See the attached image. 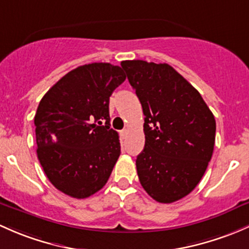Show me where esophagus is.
Segmentation results:
<instances>
[{"mask_svg": "<svg viewBox=\"0 0 249 249\" xmlns=\"http://www.w3.org/2000/svg\"><path fill=\"white\" fill-rule=\"evenodd\" d=\"M127 132H129V131H127V129H124V130H122V131H120V135H122L123 138H125V137H126Z\"/></svg>", "mask_w": 249, "mask_h": 249, "instance_id": "obj_1", "label": "esophagus"}]
</instances>
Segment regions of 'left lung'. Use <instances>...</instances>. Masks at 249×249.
<instances>
[{
	"instance_id": "obj_1",
	"label": "left lung",
	"mask_w": 249,
	"mask_h": 249,
	"mask_svg": "<svg viewBox=\"0 0 249 249\" xmlns=\"http://www.w3.org/2000/svg\"><path fill=\"white\" fill-rule=\"evenodd\" d=\"M144 113L145 145L136 167L145 192L173 203L192 192L213 153L216 120L199 91L166 63H120Z\"/></svg>"
}]
</instances>
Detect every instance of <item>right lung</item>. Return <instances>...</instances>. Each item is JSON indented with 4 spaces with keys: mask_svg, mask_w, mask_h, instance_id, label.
I'll return each mask as SVG.
<instances>
[{
    "mask_svg": "<svg viewBox=\"0 0 249 249\" xmlns=\"http://www.w3.org/2000/svg\"><path fill=\"white\" fill-rule=\"evenodd\" d=\"M125 78L118 65H81L39 103L36 155L50 182L70 197L83 199L101 190L119 158V136L109 127L108 105Z\"/></svg>",
    "mask_w": 249,
    "mask_h": 249,
    "instance_id": "add662e5",
    "label": "right lung"
}]
</instances>
